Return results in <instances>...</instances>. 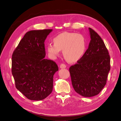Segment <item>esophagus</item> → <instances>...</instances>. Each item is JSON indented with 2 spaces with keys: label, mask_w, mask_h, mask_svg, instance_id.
Segmentation results:
<instances>
[{
  "label": "esophagus",
  "mask_w": 121,
  "mask_h": 121,
  "mask_svg": "<svg viewBox=\"0 0 121 121\" xmlns=\"http://www.w3.org/2000/svg\"><path fill=\"white\" fill-rule=\"evenodd\" d=\"M66 67V65L63 64H61L60 65V69H65Z\"/></svg>",
  "instance_id": "esophagus-1"
}]
</instances>
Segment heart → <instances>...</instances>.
<instances>
[{"instance_id": "heart-1", "label": "heart", "mask_w": 121, "mask_h": 121, "mask_svg": "<svg viewBox=\"0 0 121 121\" xmlns=\"http://www.w3.org/2000/svg\"><path fill=\"white\" fill-rule=\"evenodd\" d=\"M54 44H49L47 50L49 56L55 59L62 50L63 55L69 62H74L80 60L86 53V39L81 34L64 32L53 38Z\"/></svg>"}]
</instances>
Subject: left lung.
I'll return each instance as SVG.
<instances>
[{"mask_svg": "<svg viewBox=\"0 0 121 121\" xmlns=\"http://www.w3.org/2000/svg\"><path fill=\"white\" fill-rule=\"evenodd\" d=\"M91 41L84 56L69 68L72 86L84 97L98 95L106 83L110 70V57L96 32L89 28Z\"/></svg>", "mask_w": 121, "mask_h": 121, "instance_id": "1", "label": "left lung"}]
</instances>
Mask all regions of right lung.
<instances>
[{
    "mask_svg": "<svg viewBox=\"0 0 121 121\" xmlns=\"http://www.w3.org/2000/svg\"><path fill=\"white\" fill-rule=\"evenodd\" d=\"M52 30L27 32L12 55L16 88L30 100H43L52 91L53 76L58 66L54 61L44 59V42Z\"/></svg>",
    "mask_w": 121,
    "mask_h": 121,
    "instance_id": "right-lung-1",
    "label": "right lung"
}]
</instances>
